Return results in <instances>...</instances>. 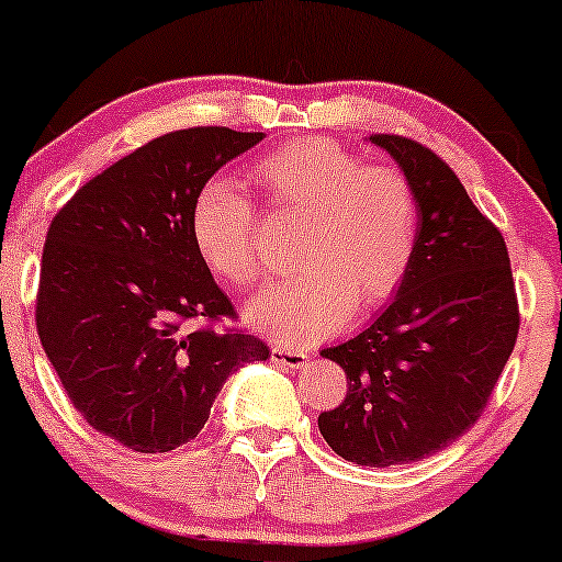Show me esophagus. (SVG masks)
I'll list each match as a JSON object with an SVG mask.
<instances>
[{
	"instance_id": "1",
	"label": "esophagus",
	"mask_w": 562,
	"mask_h": 562,
	"mask_svg": "<svg viewBox=\"0 0 562 562\" xmlns=\"http://www.w3.org/2000/svg\"><path fill=\"white\" fill-rule=\"evenodd\" d=\"M271 360L279 368H283V371H299V368L310 363V358H306L304 350H291V348H283V345H273Z\"/></svg>"
}]
</instances>
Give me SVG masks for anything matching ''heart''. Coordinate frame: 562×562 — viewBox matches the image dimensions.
Wrapping results in <instances>:
<instances>
[{
  "instance_id": "1",
  "label": "heart",
  "mask_w": 562,
  "mask_h": 562,
  "mask_svg": "<svg viewBox=\"0 0 562 562\" xmlns=\"http://www.w3.org/2000/svg\"><path fill=\"white\" fill-rule=\"evenodd\" d=\"M252 173L276 210L304 217L294 252L302 271L252 299V325L306 345L342 327L352 310H373L394 294L417 243V199L402 171L366 166L342 145L306 137L266 153ZM189 227L220 281L250 286L260 279L256 217L235 181H206L191 202Z\"/></svg>"
}]
</instances>
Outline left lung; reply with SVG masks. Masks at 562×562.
Returning a JSON list of instances; mask_svg holds the SVG:
<instances>
[{
	"label": "left lung",
	"mask_w": 562,
	"mask_h": 562,
	"mask_svg": "<svg viewBox=\"0 0 562 562\" xmlns=\"http://www.w3.org/2000/svg\"><path fill=\"white\" fill-rule=\"evenodd\" d=\"M417 199V243L391 304L350 340L322 350L348 394L319 414V432L356 465L435 456L465 435L509 360L519 306L506 243L456 171L425 145L371 135Z\"/></svg>",
	"instance_id": "8db88e82"
}]
</instances>
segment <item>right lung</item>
I'll list each match as a JSON object with an SVG mask.
<instances>
[{
  "label": "right lung",
  "instance_id": "right-lung-1",
  "mask_svg": "<svg viewBox=\"0 0 562 562\" xmlns=\"http://www.w3.org/2000/svg\"><path fill=\"white\" fill-rule=\"evenodd\" d=\"M263 133L160 135L76 191L43 248L35 322L68 398L135 452L194 440L225 381L266 360L258 337L189 329L235 317L191 240L196 191Z\"/></svg>",
  "mask_w": 562,
  "mask_h": 562
}]
</instances>
